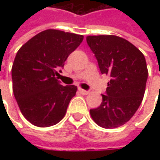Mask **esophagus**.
Here are the masks:
<instances>
[{
	"instance_id": "34e87169",
	"label": "esophagus",
	"mask_w": 160,
	"mask_h": 160,
	"mask_svg": "<svg viewBox=\"0 0 160 160\" xmlns=\"http://www.w3.org/2000/svg\"><path fill=\"white\" fill-rule=\"evenodd\" d=\"M78 91H79V92L81 93V94H83V95H87L88 93H89V92L88 91H85V90L83 89H78Z\"/></svg>"
}]
</instances>
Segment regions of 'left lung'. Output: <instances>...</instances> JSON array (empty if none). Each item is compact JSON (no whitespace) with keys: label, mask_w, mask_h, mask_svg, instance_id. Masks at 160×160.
<instances>
[{"label":"left lung","mask_w":160,"mask_h":160,"mask_svg":"<svg viewBox=\"0 0 160 160\" xmlns=\"http://www.w3.org/2000/svg\"><path fill=\"white\" fill-rule=\"evenodd\" d=\"M102 74L110 77L100 107L90 109L103 128H117L131 119L142 102L148 78L144 55L130 42L116 35H89Z\"/></svg>","instance_id":"obj_1"}]
</instances>
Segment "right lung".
Wrapping results in <instances>:
<instances>
[{
    "label": "right lung",
    "instance_id": "obj_1",
    "mask_svg": "<svg viewBox=\"0 0 160 160\" xmlns=\"http://www.w3.org/2000/svg\"><path fill=\"white\" fill-rule=\"evenodd\" d=\"M83 39L81 34L48 29L17 52L11 68L13 93L23 116L34 126H52L64 118L77 87L61 85L57 77Z\"/></svg>",
    "mask_w": 160,
    "mask_h": 160
}]
</instances>
